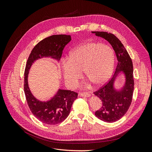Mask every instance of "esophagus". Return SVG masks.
I'll use <instances>...</instances> for the list:
<instances>
[{"label": "esophagus", "instance_id": "esophagus-1", "mask_svg": "<svg viewBox=\"0 0 152 152\" xmlns=\"http://www.w3.org/2000/svg\"><path fill=\"white\" fill-rule=\"evenodd\" d=\"M79 96H81V97H89L91 94L89 93H87V92H80L79 93Z\"/></svg>", "mask_w": 152, "mask_h": 152}]
</instances>
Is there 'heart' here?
<instances>
[{"label":"heart","mask_w":152,"mask_h":152,"mask_svg":"<svg viewBox=\"0 0 152 152\" xmlns=\"http://www.w3.org/2000/svg\"><path fill=\"white\" fill-rule=\"evenodd\" d=\"M114 66V53L110 45L87 42L70 52L62 65L65 84L73 87L84 77L94 86L104 84L111 77Z\"/></svg>","instance_id":"b5f03b06"}]
</instances>
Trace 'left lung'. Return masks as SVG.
Returning <instances> with one entry per match:
<instances>
[{"label":"left lung","mask_w":152,"mask_h":152,"mask_svg":"<svg viewBox=\"0 0 152 152\" xmlns=\"http://www.w3.org/2000/svg\"><path fill=\"white\" fill-rule=\"evenodd\" d=\"M92 33L107 40L114 49L117 58L115 72L112 79L94 92L102 102V108L95 112V115L103 121L114 122L126 114L132 102L134 86L132 59L115 35L105 31H92ZM121 71L125 74L126 82L123 88L117 91L113 87V83Z\"/></svg>","instance_id":"1"}]
</instances>
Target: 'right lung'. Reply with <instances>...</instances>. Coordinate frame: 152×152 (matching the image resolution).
<instances>
[{"label":"right lung","mask_w":152,"mask_h":152,"mask_svg":"<svg viewBox=\"0 0 152 152\" xmlns=\"http://www.w3.org/2000/svg\"><path fill=\"white\" fill-rule=\"evenodd\" d=\"M72 40L70 35H54L43 39L31 51L25 70L24 91L30 111L44 124L55 125L65 120L70 112L78 93L70 90L59 89L56 94L48 102H40L31 94L28 84V75L32 64L37 59L50 57L57 60L61 58L65 45Z\"/></svg>","instance_id":"add662e5"}]
</instances>
